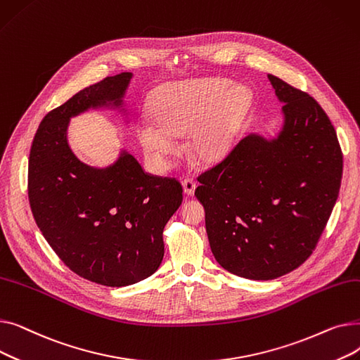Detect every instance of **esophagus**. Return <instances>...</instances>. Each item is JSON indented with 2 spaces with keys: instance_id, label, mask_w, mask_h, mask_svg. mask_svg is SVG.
I'll list each match as a JSON object with an SVG mask.
<instances>
[{
  "instance_id": "34e87169",
  "label": "esophagus",
  "mask_w": 360,
  "mask_h": 360,
  "mask_svg": "<svg viewBox=\"0 0 360 360\" xmlns=\"http://www.w3.org/2000/svg\"><path fill=\"white\" fill-rule=\"evenodd\" d=\"M195 182L193 181V179H184L182 181V188H184V193L186 194V195H194V193H195Z\"/></svg>"
}]
</instances>
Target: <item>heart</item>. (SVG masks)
Returning a JSON list of instances; mask_svg holds the SVG:
<instances>
[{"label": "heart", "mask_w": 360, "mask_h": 360, "mask_svg": "<svg viewBox=\"0 0 360 360\" xmlns=\"http://www.w3.org/2000/svg\"><path fill=\"white\" fill-rule=\"evenodd\" d=\"M252 103L248 87L220 77L170 83L158 90L151 117L140 118L137 137L151 162L163 166L175 153V136L190 131V151L201 163H216L231 150Z\"/></svg>", "instance_id": "obj_1"}]
</instances>
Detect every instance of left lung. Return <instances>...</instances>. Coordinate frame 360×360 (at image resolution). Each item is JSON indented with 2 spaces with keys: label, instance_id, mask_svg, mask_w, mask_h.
<instances>
[{
  "label": "left lung",
  "instance_id": "8db88e82",
  "mask_svg": "<svg viewBox=\"0 0 360 360\" xmlns=\"http://www.w3.org/2000/svg\"><path fill=\"white\" fill-rule=\"evenodd\" d=\"M283 102L276 139L251 134L198 176L205 231L220 266L251 280H271L304 264L337 201L343 155L324 109L273 74Z\"/></svg>",
  "mask_w": 360,
  "mask_h": 360
}]
</instances>
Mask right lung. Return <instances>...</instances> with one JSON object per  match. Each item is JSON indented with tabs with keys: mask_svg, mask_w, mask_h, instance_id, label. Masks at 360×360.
Returning <instances> with one entry per match:
<instances>
[{
	"mask_svg": "<svg viewBox=\"0 0 360 360\" xmlns=\"http://www.w3.org/2000/svg\"><path fill=\"white\" fill-rule=\"evenodd\" d=\"M131 77H106L48 112L29 156L37 228L71 271L109 288L134 285L159 269L165 224L182 202L179 181L146 174L128 151L99 169L80 162L68 146L70 120L91 108H121Z\"/></svg>",
	"mask_w": 360,
	"mask_h": 360,
	"instance_id": "right-lung-1",
	"label": "right lung"
}]
</instances>
